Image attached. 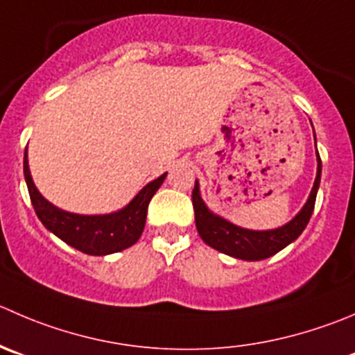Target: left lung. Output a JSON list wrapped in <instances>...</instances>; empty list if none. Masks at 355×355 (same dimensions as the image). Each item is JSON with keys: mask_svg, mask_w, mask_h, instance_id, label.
Listing matches in <instances>:
<instances>
[{"mask_svg": "<svg viewBox=\"0 0 355 355\" xmlns=\"http://www.w3.org/2000/svg\"><path fill=\"white\" fill-rule=\"evenodd\" d=\"M315 156H318V173H315V180L314 185H312L311 194L307 198V202H305L304 208L290 222L277 227V229H244V227L236 225V223L229 222L223 216L216 215L202 201L201 191H199V182L196 180L194 191H192V205H194L196 227H198V232L201 236V239L208 246H211L213 250L220 251V253H225L229 257L248 261L265 260V258L272 257V254L284 250L288 244L293 243L304 232L309 220H311L312 211H314L315 196H318L319 184H321L322 170L319 153H315Z\"/></svg>", "mask_w": 355, "mask_h": 355, "instance_id": "1", "label": "left lung"}]
</instances>
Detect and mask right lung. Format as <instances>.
<instances>
[{
	"label": "right lung",
	"mask_w": 355,
	"mask_h": 355,
	"mask_svg": "<svg viewBox=\"0 0 355 355\" xmlns=\"http://www.w3.org/2000/svg\"><path fill=\"white\" fill-rule=\"evenodd\" d=\"M166 175L163 173L156 180L149 182L125 208L118 211L105 213V215H79V213L65 211L43 198L31 177L27 149L24 153V177L37 218L58 239L94 257L118 253L133 246L140 239L146 227L147 206Z\"/></svg>",
	"instance_id": "add662e5"
}]
</instances>
